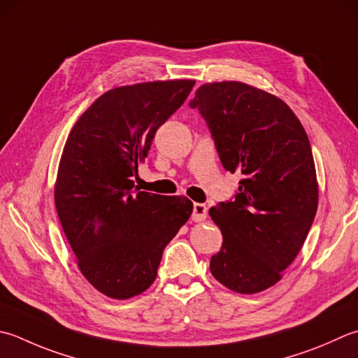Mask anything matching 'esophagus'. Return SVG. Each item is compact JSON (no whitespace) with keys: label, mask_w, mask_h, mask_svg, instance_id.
<instances>
[{"label":"esophagus","mask_w":358,"mask_h":358,"mask_svg":"<svg viewBox=\"0 0 358 358\" xmlns=\"http://www.w3.org/2000/svg\"><path fill=\"white\" fill-rule=\"evenodd\" d=\"M208 215V208L203 203H194V211H192V220L194 222H203Z\"/></svg>","instance_id":"obj_1"}]
</instances>
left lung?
<instances>
[{
  "instance_id": "obj_1",
  "label": "left lung",
  "mask_w": 358,
  "mask_h": 358,
  "mask_svg": "<svg viewBox=\"0 0 358 358\" xmlns=\"http://www.w3.org/2000/svg\"><path fill=\"white\" fill-rule=\"evenodd\" d=\"M199 110L222 166L242 180L233 199L209 209L223 243L213 276L237 293L275 285L295 261L318 208L309 138L284 101L242 82L201 85Z\"/></svg>"
}]
</instances>
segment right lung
Returning a JSON list of instances; mask_svg holds the SVG:
<instances>
[{
    "label": "right lung",
    "mask_w": 358,
    "mask_h": 358,
    "mask_svg": "<svg viewBox=\"0 0 358 358\" xmlns=\"http://www.w3.org/2000/svg\"><path fill=\"white\" fill-rule=\"evenodd\" d=\"M194 83L110 90L79 117L63 147L55 208L82 275L110 298L149 289L166 245L192 214L189 199L133 189L131 178Z\"/></svg>",
    "instance_id": "1"
}]
</instances>
